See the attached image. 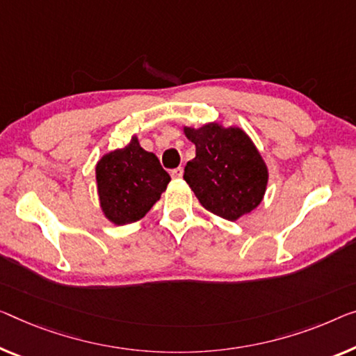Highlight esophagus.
<instances>
[{"label": "esophagus", "instance_id": "1", "mask_svg": "<svg viewBox=\"0 0 356 356\" xmlns=\"http://www.w3.org/2000/svg\"><path fill=\"white\" fill-rule=\"evenodd\" d=\"M170 173H172V177H173V178H178V179H179V178L183 177V167L175 168V170H172Z\"/></svg>", "mask_w": 356, "mask_h": 356}]
</instances>
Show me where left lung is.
I'll return each instance as SVG.
<instances>
[{
  "label": "left lung",
  "instance_id": "1",
  "mask_svg": "<svg viewBox=\"0 0 356 356\" xmlns=\"http://www.w3.org/2000/svg\"><path fill=\"white\" fill-rule=\"evenodd\" d=\"M195 145V157L184 167V179L204 209L237 221L261 204L269 172L250 136L218 122L184 127Z\"/></svg>",
  "mask_w": 356,
  "mask_h": 356
}]
</instances>
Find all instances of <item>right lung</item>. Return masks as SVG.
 Instances as JSON below:
<instances>
[{"label":"right lung","mask_w":356,"mask_h":356,"mask_svg":"<svg viewBox=\"0 0 356 356\" xmlns=\"http://www.w3.org/2000/svg\"><path fill=\"white\" fill-rule=\"evenodd\" d=\"M95 175L103 215L118 226L141 220L170 183L156 154L145 151L136 136L103 156Z\"/></svg>","instance_id":"obj_1"}]
</instances>
